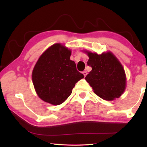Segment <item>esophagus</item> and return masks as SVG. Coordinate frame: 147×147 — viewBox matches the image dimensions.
Returning a JSON list of instances; mask_svg holds the SVG:
<instances>
[{
    "instance_id": "34e87169",
    "label": "esophagus",
    "mask_w": 147,
    "mask_h": 147,
    "mask_svg": "<svg viewBox=\"0 0 147 147\" xmlns=\"http://www.w3.org/2000/svg\"><path fill=\"white\" fill-rule=\"evenodd\" d=\"M83 74L84 76H86V74H87V71H84L83 72Z\"/></svg>"
}]
</instances>
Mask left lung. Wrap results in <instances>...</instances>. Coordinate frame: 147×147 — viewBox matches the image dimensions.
<instances>
[{
  "mask_svg": "<svg viewBox=\"0 0 147 147\" xmlns=\"http://www.w3.org/2000/svg\"><path fill=\"white\" fill-rule=\"evenodd\" d=\"M89 57L87 64L92 70L85 80L96 95L105 100H113L123 94L126 88V74L123 65L111 52L96 53L85 51Z\"/></svg>",
  "mask_w": 147,
  "mask_h": 147,
  "instance_id": "obj_1",
  "label": "left lung"
}]
</instances>
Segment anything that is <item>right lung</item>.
Masks as SVG:
<instances>
[{"instance_id":"right-lung-1","label":"right lung","mask_w":147,"mask_h":147,"mask_svg":"<svg viewBox=\"0 0 147 147\" xmlns=\"http://www.w3.org/2000/svg\"><path fill=\"white\" fill-rule=\"evenodd\" d=\"M71 52L60 43L46 50L38 59L32 72V81L39 97L45 102L58 105L71 94L83 74L70 60Z\"/></svg>"}]
</instances>
